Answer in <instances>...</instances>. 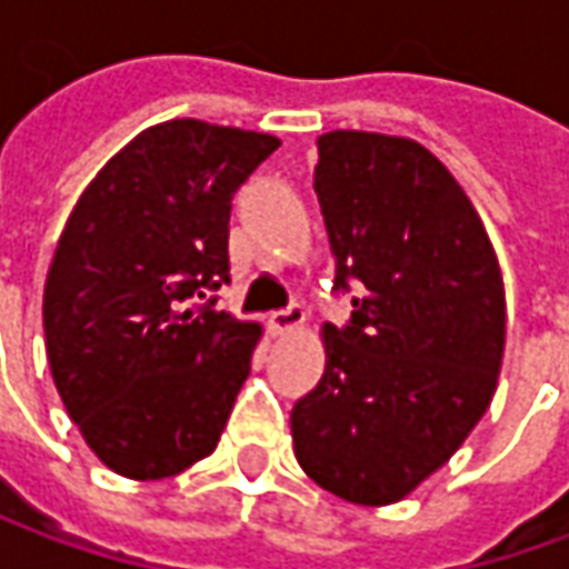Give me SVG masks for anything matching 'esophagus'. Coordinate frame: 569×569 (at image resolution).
I'll list each match as a JSON object with an SVG mask.
<instances>
[{"label":"esophagus","mask_w":569,"mask_h":569,"mask_svg":"<svg viewBox=\"0 0 569 569\" xmlns=\"http://www.w3.org/2000/svg\"><path fill=\"white\" fill-rule=\"evenodd\" d=\"M268 322H271L273 332H296L298 326H305V310H301V305H289V308L273 310Z\"/></svg>","instance_id":"esophagus-1"}]
</instances>
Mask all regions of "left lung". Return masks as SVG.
Masks as SVG:
<instances>
[{"label": "left lung", "instance_id": "obj_1", "mask_svg": "<svg viewBox=\"0 0 569 569\" xmlns=\"http://www.w3.org/2000/svg\"><path fill=\"white\" fill-rule=\"evenodd\" d=\"M313 188L335 256L322 381L292 408L301 469L359 506L402 500L488 411L506 347L493 247L445 163L366 130L317 140Z\"/></svg>", "mask_w": 569, "mask_h": 569}]
</instances>
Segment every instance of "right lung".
Wrapping results in <instances>:
<instances>
[{
  "instance_id": "obj_1",
  "label": "right lung",
  "mask_w": 569,
  "mask_h": 569,
  "mask_svg": "<svg viewBox=\"0 0 569 569\" xmlns=\"http://www.w3.org/2000/svg\"><path fill=\"white\" fill-rule=\"evenodd\" d=\"M280 140L179 118L142 130L76 203L44 283L57 393L118 476L216 451L261 329L216 310L237 188Z\"/></svg>"
}]
</instances>
